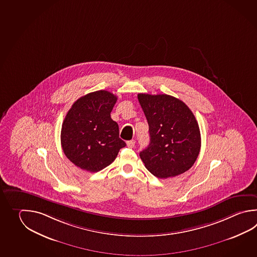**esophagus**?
<instances>
[{
    "label": "esophagus",
    "mask_w": 257,
    "mask_h": 257,
    "mask_svg": "<svg viewBox=\"0 0 257 257\" xmlns=\"http://www.w3.org/2000/svg\"><path fill=\"white\" fill-rule=\"evenodd\" d=\"M126 144H127V147H130V148H133V147H135L136 141H135V140H130V141L126 142Z\"/></svg>",
    "instance_id": "1"
}]
</instances>
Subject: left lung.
<instances>
[{"label":"left lung","mask_w":257,"mask_h":257,"mask_svg":"<svg viewBox=\"0 0 257 257\" xmlns=\"http://www.w3.org/2000/svg\"><path fill=\"white\" fill-rule=\"evenodd\" d=\"M137 98L149 126L150 143L140 152L147 170L160 178L188 171L197 160L201 144L193 112L170 95L139 93Z\"/></svg>","instance_id":"8db88e82"}]
</instances>
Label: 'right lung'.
Here are the masks:
<instances>
[{
  "label": "right lung",
  "mask_w": 257,
  "mask_h": 257,
  "mask_svg": "<svg viewBox=\"0 0 257 257\" xmlns=\"http://www.w3.org/2000/svg\"><path fill=\"white\" fill-rule=\"evenodd\" d=\"M117 97L97 90L76 100L64 119L61 146L75 166L98 172L115 160L125 142L119 137L118 123L110 118Z\"/></svg>",
  "instance_id": "obj_1"
}]
</instances>
